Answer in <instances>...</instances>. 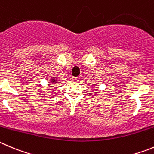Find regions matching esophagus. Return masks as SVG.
<instances>
[{
    "label": "esophagus",
    "instance_id": "34e87169",
    "mask_svg": "<svg viewBox=\"0 0 154 154\" xmlns=\"http://www.w3.org/2000/svg\"><path fill=\"white\" fill-rule=\"evenodd\" d=\"M72 81L73 82H74V83H77V81H78V78H77V77H73L72 78Z\"/></svg>",
    "mask_w": 154,
    "mask_h": 154
}]
</instances>
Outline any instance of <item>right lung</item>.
<instances>
[{
    "mask_svg": "<svg viewBox=\"0 0 154 154\" xmlns=\"http://www.w3.org/2000/svg\"><path fill=\"white\" fill-rule=\"evenodd\" d=\"M51 83H52V84H54V83H55V82H56L55 77H52V79H51Z\"/></svg>",
    "mask_w": 154,
    "mask_h": 154,
    "instance_id": "obj_1",
    "label": "right lung"
}]
</instances>
